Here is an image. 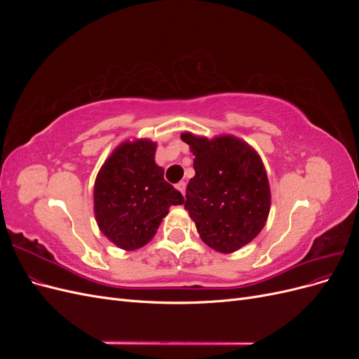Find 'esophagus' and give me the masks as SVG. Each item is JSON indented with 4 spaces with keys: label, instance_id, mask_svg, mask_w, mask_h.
I'll return each mask as SVG.
<instances>
[{
    "label": "esophagus",
    "instance_id": "obj_1",
    "mask_svg": "<svg viewBox=\"0 0 359 359\" xmlns=\"http://www.w3.org/2000/svg\"><path fill=\"white\" fill-rule=\"evenodd\" d=\"M177 189L181 191L182 196H186V182H184V181L178 182V184H177Z\"/></svg>",
    "mask_w": 359,
    "mask_h": 359
}]
</instances>
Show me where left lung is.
Instances as JSON below:
<instances>
[{
    "instance_id": "obj_1",
    "label": "left lung",
    "mask_w": 359,
    "mask_h": 359,
    "mask_svg": "<svg viewBox=\"0 0 359 359\" xmlns=\"http://www.w3.org/2000/svg\"><path fill=\"white\" fill-rule=\"evenodd\" d=\"M193 153L194 177L184 208L202 241L229 255L252 243L264 229L271 210V190L257 151L233 135L211 139L181 133Z\"/></svg>"
}]
</instances>
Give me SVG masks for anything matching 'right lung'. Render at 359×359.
<instances>
[{
    "instance_id": "1",
    "label": "right lung",
    "mask_w": 359,
    "mask_h": 359,
    "mask_svg": "<svg viewBox=\"0 0 359 359\" xmlns=\"http://www.w3.org/2000/svg\"><path fill=\"white\" fill-rule=\"evenodd\" d=\"M157 144L127 139L102 165L94 182V215L99 229L116 247L133 252L148 244L172 205L182 194L163 178Z\"/></svg>"
}]
</instances>
